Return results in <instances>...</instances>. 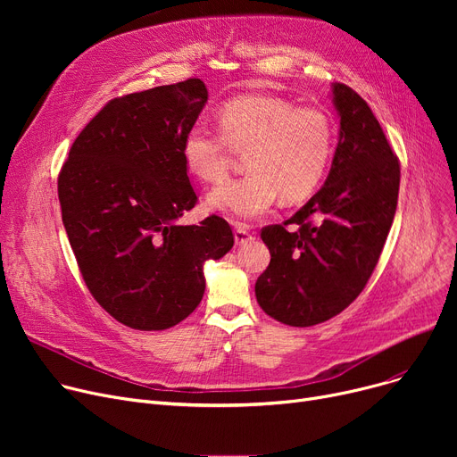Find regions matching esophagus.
<instances>
[{
  "instance_id": "34e87169",
  "label": "esophagus",
  "mask_w": 457,
  "mask_h": 457,
  "mask_svg": "<svg viewBox=\"0 0 457 457\" xmlns=\"http://www.w3.org/2000/svg\"><path fill=\"white\" fill-rule=\"evenodd\" d=\"M253 238V235L250 233V229L245 224H237L235 226V245L237 246H245L246 243H250Z\"/></svg>"
}]
</instances>
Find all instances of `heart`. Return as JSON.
<instances>
[{
  "label": "heart",
  "mask_w": 457,
  "mask_h": 457,
  "mask_svg": "<svg viewBox=\"0 0 457 457\" xmlns=\"http://www.w3.org/2000/svg\"><path fill=\"white\" fill-rule=\"evenodd\" d=\"M220 133L190 128L183 137V162L204 183H219L229 170L231 150L246 154V176L207 195V209L235 220H253L278 196L296 204L313 195L333 155L331 118L313 107H296L278 96L246 94L216 112Z\"/></svg>",
  "instance_id": "b5f03b06"
}]
</instances>
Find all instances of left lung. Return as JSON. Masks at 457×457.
<instances>
[{
	"label": "left lung",
	"instance_id": "8db88e82",
	"mask_svg": "<svg viewBox=\"0 0 457 457\" xmlns=\"http://www.w3.org/2000/svg\"><path fill=\"white\" fill-rule=\"evenodd\" d=\"M331 96L341 126L324 187L293 219L261 231L270 265L255 281L257 303L296 328L339 315L365 289L398 204L400 162L374 112L343 83Z\"/></svg>",
	"mask_w": 457,
	"mask_h": 457
}]
</instances>
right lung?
Segmentation results:
<instances>
[{
  "label": "right lung",
  "instance_id": "right-lung-1",
  "mask_svg": "<svg viewBox=\"0 0 457 457\" xmlns=\"http://www.w3.org/2000/svg\"><path fill=\"white\" fill-rule=\"evenodd\" d=\"M205 104L202 79L114 98L61 168L62 224L81 276L96 302L133 329L187 319L204 298V262L233 248L220 216L178 222L198 202L181 146Z\"/></svg>",
  "mask_w": 457,
  "mask_h": 457
}]
</instances>
